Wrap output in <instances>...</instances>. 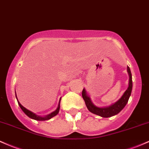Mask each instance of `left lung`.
I'll return each instance as SVG.
<instances>
[{"instance_id":"left-lung-1","label":"left lung","mask_w":149,"mask_h":149,"mask_svg":"<svg viewBox=\"0 0 149 149\" xmlns=\"http://www.w3.org/2000/svg\"><path fill=\"white\" fill-rule=\"evenodd\" d=\"M127 71L129 76L128 87L120 98L115 102L108 104V105L99 106L95 104L91 99V95L88 94L86 90L83 88L82 91L83 98L84 100L86 107L90 112L102 117L107 118V117H112V116L120 113L121 111L124 109V107L128 102L129 99H130L132 91V86H133L132 73H131V70L129 66L127 67Z\"/></svg>"}]
</instances>
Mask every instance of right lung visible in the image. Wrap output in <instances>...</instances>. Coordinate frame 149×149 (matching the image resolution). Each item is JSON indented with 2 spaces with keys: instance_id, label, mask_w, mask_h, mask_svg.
<instances>
[{
  "instance_id": "add662e5",
  "label": "right lung",
  "mask_w": 149,
  "mask_h": 149,
  "mask_svg": "<svg viewBox=\"0 0 149 149\" xmlns=\"http://www.w3.org/2000/svg\"><path fill=\"white\" fill-rule=\"evenodd\" d=\"M17 97V96H16ZM17 98V102H18V104L19 106V107H20L21 109H22V111H23V112L24 114H26V115L27 116V117H29V118L32 119V120H37V121H46V120H50V119H52V117H55V116L57 115L58 113V112H59V109H60V101L58 102V106H57L56 109H55L54 111H53V112H52L51 113L48 114H46V115H40V114L35 113V112H32V111L29 110V109H27L25 107H24L23 105H22V104L20 103V102H19L18 99H17V97H16Z\"/></svg>"
}]
</instances>
